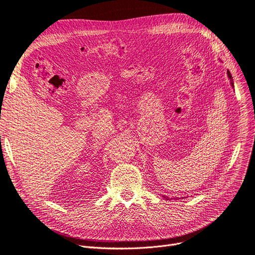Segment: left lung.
<instances>
[{"mask_svg": "<svg viewBox=\"0 0 255 255\" xmlns=\"http://www.w3.org/2000/svg\"><path fill=\"white\" fill-rule=\"evenodd\" d=\"M227 74H228V78L230 79V81H231V86L233 87V82H232V75H231V73H230V71L228 70L227 71ZM164 197H166V196H164ZM166 200H168V197H166Z\"/></svg>", "mask_w": 255, "mask_h": 255, "instance_id": "obj_1", "label": "left lung"}]
</instances>
